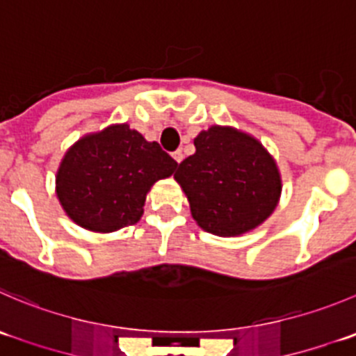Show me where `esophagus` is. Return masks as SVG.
Here are the masks:
<instances>
[{"instance_id": "esophagus-1", "label": "esophagus", "mask_w": 356, "mask_h": 356, "mask_svg": "<svg viewBox=\"0 0 356 356\" xmlns=\"http://www.w3.org/2000/svg\"><path fill=\"white\" fill-rule=\"evenodd\" d=\"M172 158H174L177 163H181L182 158H184V154H182V151H175V153H172Z\"/></svg>"}]
</instances>
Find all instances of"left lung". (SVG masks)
<instances>
[{"instance_id": "8db88e82", "label": "left lung", "mask_w": 356, "mask_h": 356, "mask_svg": "<svg viewBox=\"0 0 356 356\" xmlns=\"http://www.w3.org/2000/svg\"><path fill=\"white\" fill-rule=\"evenodd\" d=\"M195 147L174 179L202 229L217 236H240L275 212L282 175L270 151L254 136L212 125L195 137Z\"/></svg>"}]
</instances>
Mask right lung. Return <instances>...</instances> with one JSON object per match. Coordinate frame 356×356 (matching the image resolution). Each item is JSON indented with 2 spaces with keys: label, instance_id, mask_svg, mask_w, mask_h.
I'll list each match as a JSON object with an SVG mask.
<instances>
[{
  "label": "right lung",
  "instance_id": "obj_1",
  "mask_svg": "<svg viewBox=\"0 0 356 356\" xmlns=\"http://www.w3.org/2000/svg\"><path fill=\"white\" fill-rule=\"evenodd\" d=\"M177 168L158 143L127 123L86 134L65 154L55 175V193L69 219L83 229L113 233L136 224L154 182Z\"/></svg>",
  "mask_w": 356,
  "mask_h": 356
}]
</instances>
